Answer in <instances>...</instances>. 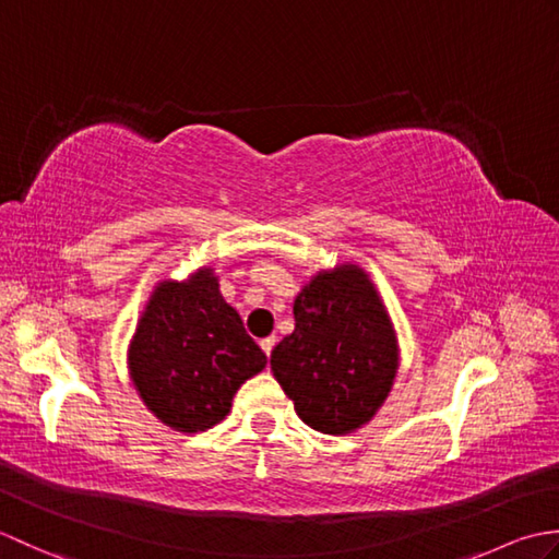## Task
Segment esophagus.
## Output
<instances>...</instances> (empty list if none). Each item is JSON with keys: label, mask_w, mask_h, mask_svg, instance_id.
Masks as SVG:
<instances>
[{"label": "esophagus", "mask_w": 559, "mask_h": 559, "mask_svg": "<svg viewBox=\"0 0 559 559\" xmlns=\"http://www.w3.org/2000/svg\"><path fill=\"white\" fill-rule=\"evenodd\" d=\"M259 346H261V350L266 353V358H271V350H273V346H276V336H266V338H261V341H259Z\"/></svg>", "instance_id": "1"}]
</instances>
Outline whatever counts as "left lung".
Here are the masks:
<instances>
[{"label":"left lung","mask_w":559,"mask_h":559,"mask_svg":"<svg viewBox=\"0 0 559 559\" xmlns=\"http://www.w3.org/2000/svg\"><path fill=\"white\" fill-rule=\"evenodd\" d=\"M295 331L271 372L305 425L350 435L370 423L396 382L401 348L379 288L360 264L319 269L293 302Z\"/></svg>","instance_id":"1"}]
</instances>
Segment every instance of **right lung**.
I'll return each mask as SVG.
<instances>
[{"instance_id": "add662e5", "label": "right lung", "mask_w": 559, "mask_h": 559, "mask_svg": "<svg viewBox=\"0 0 559 559\" xmlns=\"http://www.w3.org/2000/svg\"><path fill=\"white\" fill-rule=\"evenodd\" d=\"M266 355L223 300L216 269L153 286L127 346V370L144 406L170 430L194 435L218 425Z\"/></svg>"}]
</instances>
